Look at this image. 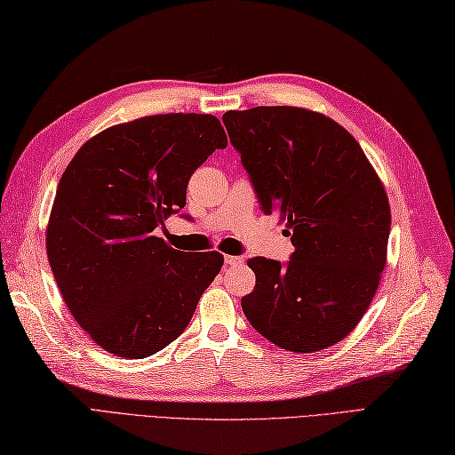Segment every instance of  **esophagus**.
I'll list each match as a JSON object with an SVG mask.
<instances>
[{"mask_svg": "<svg viewBox=\"0 0 455 455\" xmlns=\"http://www.w3.org/2000/svg\"><path fill=\"white\" fill-rule=\"evenodd\" d=\"M224 262L228 266H239L243 262V259L241 257H231V254H228V257H224Z\"/></svg>", "mask_w": 455, "mask_h": 455, "instance_id": "34e87169", "label": "esophagus"}]
</instances>
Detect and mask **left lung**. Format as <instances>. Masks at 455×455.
Returning <instances> with one entry per match:
<instances>
[{
    "label": "left lung",
    "instance_id": "obj_1",
    "mask_svg": "<svg viewBox=\"0 0 455 455\" xmlns=\"http://www.w3.org/2000/svg\"><path fill=\"white\" fill-rule=\"evenodd\" d=\"M229 142L264 214L278 212L295 251L254 257L251 326L275 346L315 353L359 324L376 293L390 237V204L359 142L330 117L291 106L226 112ZM286 231V229H285Z\"/></svg>",
    "mask_w": 455,
    "mask_h": 455
}]
</instances>
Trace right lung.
I'll list each match as a JSON object with an SVG mask.
<instances>
[{
    "label": "right lung",
    "instance_id": "right-lung-1",
    "mask_svg": "<svg viewBox=\"0 0 455 455\" xmlns=\"http://www.w3.org/2000/svg\"><path fill=\"white\" fill-rule=\"evenodd\" d=\"M226 147L214 116H150L98 132L63 172L48 260L65 305L100 347L144 359L191 323L224 257L172 249L158 231L181 212L195 170Z\"/></svg>",
    "mask_w": 455,
    "mask_h": 455
}]
</instances>
